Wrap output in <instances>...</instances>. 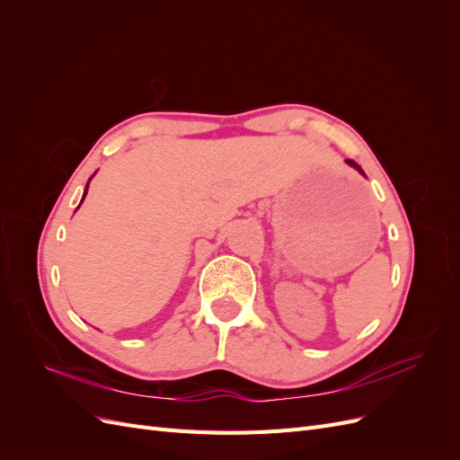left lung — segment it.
Wrapping results in <instances>:
<instances>
[{
  "instance_id": "8db88e82",
  "label": "left lung",
  "mask_w": 460,
  "mask_h": 460,
  "mask_svg": "<svg viewBox=\"0 0 460 460\" xmlns=\"http://www.w3.org/2000/svg\"><path fill=\"white\" fill-rule=\"evenodd\" d=\"M347 164H351V166H353V169H357V171H358L360 174H365V172H363V169H360V166H358V164H357L355 161H351V159H347Z\"/></svg>"
}]
</instances>
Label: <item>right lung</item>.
Wrapping results in <instances>:
<instances>
[{
	"label": "right lung",
	"instance_id": "add662e5",
	"mask_svg": "<svg viewBox=\"0 0 460 460\" xmlns=\"http://www.w3.org/2000/svg\"><path fill=\"white\" fill-rule=\"evenodd\" d=\"M90 180H92V178H90ZM88 184H90V182H88ZM86 193H88V186H86V190H84V196H82V201H84V198H86ZM82 201H80V203H82ZM78 207H80V205H78Z\"/></svg>",
	"mask_w": 460,
	"mask_h": 460
}]
</instances>
